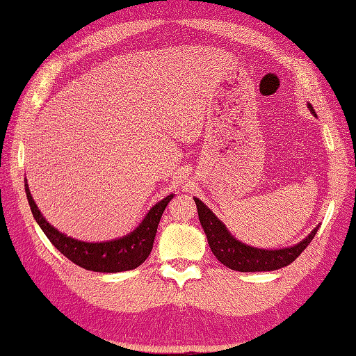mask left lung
<instances>
[{
	"label": "left lung",
	"mask_w": 356,
	"mask_h": 356,
	"mask_svg": "<svg viewBox=\"0 0 356 356\" xmlns=\"http://www.w3.org/2000/svg\"><path fill=\"white\" fill-rule=\"evenodd\" d=\"M308 110L312 115L316 116L310 102H307ZM198 209L200 223L203 226L207 237V243L221 264L231 268L234 271L241 273H256V271H274L279 268L288 266L291 261L296 260L308 243L313 240L314 234L318 232L319 226L308 234V236L299 241L298 245L282 248V250H260V248L246 245L237 240L227 231V227L221 220L217 218L209 207H207L200 198H193Z\"/></svg>",
	"instance_id": "1"
}]
</instances>
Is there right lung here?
<instances>
[{
	"label": "right lung",
	"mask_w": 356,
	"mask_h": 356,
	"mask_svg": "<svg viewBox=\"0 0 356 356\" xmlns=\"http://www.w3.org/2000/svg\"><path fill=\"white\" fill-rule=\"evenodd\" d=\"M24 191L32 216L51 243L65 257H68L72 264L96 273H120L135 270L143 261H145L153 248L159 220L163 217V212L169 204V201L173 198V193H170V195L158 201L155 206H152L136 229H133L124 237L106 241H83L66 236L65 232L58 231L43 217V213L40 212L38 206L31 195L26 178Z\"/></svg>",
	"instance_id": "obj_1"
}]
</instances>
